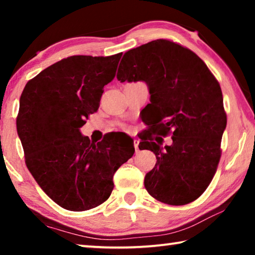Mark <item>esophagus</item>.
<instances>
[{
  "mask_svg": "<svg viewBox=\"0 0 255 255\" xmlns=\"http://www.w3.org/2000/svg\"><path fill=\"white\" fill-rule=\"evenodd\" d=\"M133 146H135V150H136V153L139 152V147H138V146H139V140H138V139H135V140H133Z\"/></svg>",
  "mask_w": 255,
  "mask_h": 255,
  "instance_id": "1",
  "label": "esophagus"
}]
</instances>
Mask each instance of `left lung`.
I'll return each instance as SVG.
<instances>
[{
    "mask_svg": "<svg viewBox=\"0 0 255 255\" xmlns=\"http://www.w3.org/2000/svg\"><path fill=\"white\" fill-rule=\"evenodd\" d=\"M120 82L144 81L150 103L145 124L162 137L140 138L141 148L156 156L144 184L155 199L172 206L187 205L208 188L221 159L226 128L223 93L218 81L199 56L166 39L153 40L125 53L119 64ZM139 147V148H140Z\"/></svg>",
    "mask_w": 255,
    "mask_h": 255,
    "instance_id": "1",
    "label": "left lung"
}]
</instances>
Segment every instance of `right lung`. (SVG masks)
I'll return each instance as SVG.
<instances>
[{
  "label": "right lung",
  "instance_id": "1",
  "mask_svg": "<svg viewBox=\"0 0 255 255\" xmlns=\"http://www.w3.org/2000/svg\"><path fill=\"white\" fill-rule=\"evenodd\" d=\"M123 53L70 56L25 84L16 130L25 164L44 192L64 209L96 208L110 197L115 172L135 153L127 135L109 133L99 143L80 128L99 109L103 86L115 79Z\"/></svg>",
  "mask_w": 255,
  "mask_h": 255
}]
</instances>
